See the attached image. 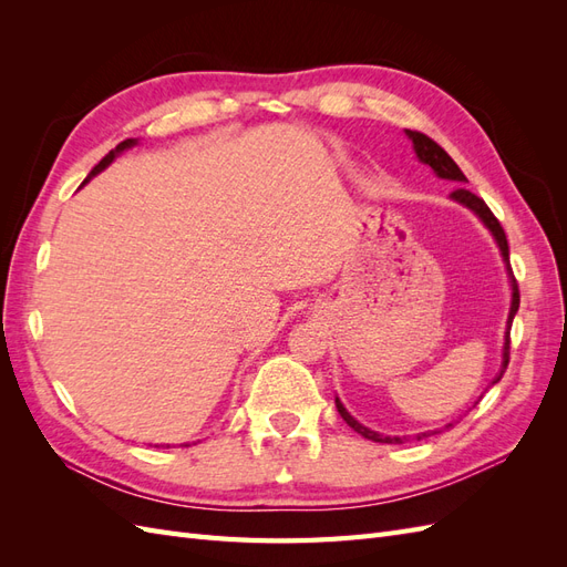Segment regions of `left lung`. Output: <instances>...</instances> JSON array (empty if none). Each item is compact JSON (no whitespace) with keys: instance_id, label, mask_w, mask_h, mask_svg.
<instances>
[{"instance_id":"left-lung-1","label":"left lung","mask_w":567,"mask_h":567,"mask_svg":"<svg viewBox=\"0 0 567 567\" xmlns=\"http://www.w3.org/2000/svg\"><path fill=\"white\" fill-rule=\"evenodd\" d=\"M406 134H409V140L414 142V148H416V156L425 163V165H431L433 169H435V175L437 177H442V179H450V182H456V184H463L466 182V175L461 173L458 169V165L452 161V156L447 151H444L437 142H433L431 136L427 134H423V132H416V130H406ZM452 198L454 200H458V203H463V205H468V208L485 221L487 225V229L494 234V238H496V244H499V248H502V255H504V260H506V265H508V241H506V231H504V227L499 225V219L494 217V213L487 208V203L480 198V196H475L473 192H468L466 186H456L454 192H452ZM508 269H511V265H508ZM511 286H513V302H511V315H508V329H511V323H513V317H516V312H518V307H520V290H518V281L511 277ZM508 359H511V336H506V342H504V369H502V373L496 375L494 379V383L496 381H502V375H504V371H506V367H508ZM336 406H338V414L342 416V421H346L352 431H357L359 435H364L367 440H373V442H383V444H398V442H402V437H390V435H381V433H375V431H369V427H364L362 423H357L348 411H346V406H342L338 400H336ZM427 435H433V433H421L419 435V440H423V437H427Z\"/></svg>"}]
</instances>
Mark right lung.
<instances>
[{
  "label": "right lung",
  "mask_w": 567,
  "mask_h": 567,
  "mask_svg": "<svg viewBox=\"0 0 567 567\" xmlns=\"http://www.w3.org/2000/svg\"><path fill=\"white\" fill-rule=\"evenodd\" d=\"M134 144H136L134 140H125V142H120V144H117V146H115L113 151H109V153H106V156L99 161V165H94V167H92V173H90V177H87V179H84V182H90V179H92L94 175H99V173H101V169H104V167H106L109 163H113V158L117 156V153H123L125 148H130V146H134ZM182 447H188V444H182Z\"/></svg>",
  "instance_id": "obj_1"
}]
</instances>
